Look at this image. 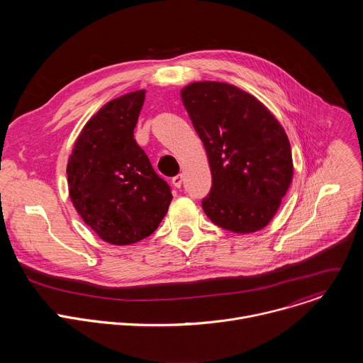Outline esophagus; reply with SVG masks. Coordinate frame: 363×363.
<instances>
[{
	"label": "esophagus",
	"mask_w": 363,
	"mask_h": 363,
	"mask_svg": "<svg viewBox=\"0 0 363 363\" xmlns=\"http://www.w3.org/2000/svg\"><path fill=\"white\" fill-rule=\"evenodd\" d=\"M172 184H174L175 188H181V185H182V175L174 177V178H172Z\"/></svg>",
	"instance_id": "1"
}]
</instances>
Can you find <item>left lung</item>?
I'll list each match as a JSON object with an SVG mask.
<instances>
[{
	"label": "left lung",
	"mask_w": 363,
	"mask_h": 363,
	"mask_svg": "<svg viewBox=\"0 0 363 363\" xmlns=\"http://www.w3.org/2000/svg\"><path fill=\"white\" fill-rule=\"evenodd\" d=\"M181 97L213 175L203 213L237 234L263 230L293 181L284 128L260 100L230 83L194 82Z\"/></svg>",
	"instance_id": "8db88e82"
}]
</instances>
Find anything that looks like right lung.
Masks as SVG:
<instances>
[{
    "instance_id": "1",
    "label": "right lung",
    "mask_w": 363,
    "mask_h": 363,
    "mask_svg": "<svg viewBox=\"0 0 363 363\" xmlns=\"http://www.w3.org/2000/svg\"><path fill=\"white\" fill-rule=\"evenodd\" d=\"M145 90L103 105L83 126L67 162L69 195L86 225L112 245L158 228L172 194L133 138Z\"/></svg>"
}]
</instances>
